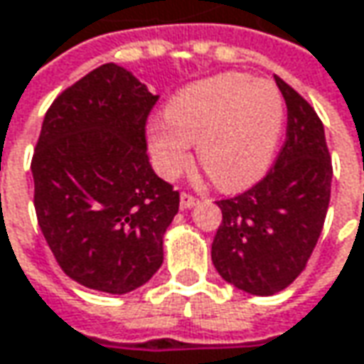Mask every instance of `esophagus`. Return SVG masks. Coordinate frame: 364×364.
<instances>
[{"instance_id": "34e87169", "label": "esophagus", "mask_w": 364, "mask_h": 364, "mask_svg": "<svg viewBox=\"0 0 364 364\" xmlns=\"http://www.w3.org/2000/svg\"><path fill=\"white\" fill-rule=\"evenodd\" d=\"M180 204H182V208H192L194 204H198V198L196 196H192L188 192H182V196H180Z\"/></svg>"}]
</instances>
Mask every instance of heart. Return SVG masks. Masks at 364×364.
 Wrapping results in <instances>:
<instances>
[{"label":"heart","mask_w":364,"mask_h":364,"mask_svg":"<svg viewBox=\"0 0 364 364\" xmlns=\"http://www.w3.org/2000/svg\"><path fill=\"white\" fill-rule=\"evenodd\" d=\"M284 125V101L277 89L251 77L229 73L194 82L166 109V121L149 125L147 144L164 178L190 166V146L223 190L251 186L267 170Z\"/></svg>","instance_id":"heart-1"}]
</instances>
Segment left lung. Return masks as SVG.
<instances>
[{
    "label": "left lung",
    "mask_w": 364,
    "mask_h": 364,
    "mask_svg": "<svg viewBox=\"0 0 364 364\" xmlns=\"http://www.w3.org/2000/svg\"><path fill=\"white\" fill-rule=\"evenodd\" d=\"M286 99V141L253 188L218 200L223 223L213 263L225 282L253 296L286 289L306 267L324 227L332 161L324 125L312 105L275 77Z\"/></svg>",
    "instance_id": "obj_1"
}]
</instances>
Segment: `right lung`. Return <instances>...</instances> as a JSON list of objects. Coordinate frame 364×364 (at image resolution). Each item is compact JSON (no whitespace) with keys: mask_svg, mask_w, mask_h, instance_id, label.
Segmentation results:
<instances>
[{"mask_svg":"<svg viewBox=\"0 0 364 364\" xmlns=\"http://www.w3.org/2000/svg\"><path fill=\"white\" fill-rule=\"evenodd\" d=\"M158 95L109 63L46 111L32 158L40 231L70 279L133 291L160 269L180 194L151 170L146 123Z\"/></svg>","mask_w":364,"mask_h":364,"instance_id":"obj_1","label":"right lung"}]
</instances>
